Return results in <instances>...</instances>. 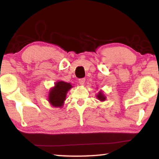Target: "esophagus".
<instances>
[{
  "mask_svg": "<svg viewBox=\"0 0 159 159\" xmlns=\"http://www.w3.org/2000/svg\"><path fill=\"white\" fill-rule=\"evenodd\" d=\"M79 83H80V85H83L85 84V79H79Z\"/></svg>",
  "mask_w": 159,
  "mask_h": 159,
  "instance_id": "1",
  "label": "esophagus"
}]
</instances>
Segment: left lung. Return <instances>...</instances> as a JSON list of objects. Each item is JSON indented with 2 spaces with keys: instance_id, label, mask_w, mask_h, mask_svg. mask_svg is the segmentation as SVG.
<instances>
[{
  "instance_id": "obj_1",
  "label": "left lung",
  "mask_w": 159,
  "mask_h": 159,
  "mask_svg": "<svg viewBox=\"0 0 159 159\" xmlns=\"http://www.w3.org/2000/svg\"><path fill=\"white\" fill-rule=\"evenodd\" d=\"M96 97H97V98H98V99H99V100L101 101V102L105 101L106 99H107L105 95H104L103 91H102V90L99 91V93L96 95Z\"/></svg>"
}]
</instances>
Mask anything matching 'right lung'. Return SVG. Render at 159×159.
Wrapping results in <instances>:
<instances>
[{
	"mask_svg": "<svg viewBox=\"0 0 159 159\" xmlns=\"http://www.w3.org/2000/svg\"><path fill=\"white\" fill-rule=\"evenodd\" d=\"M73 87L70 83L59 80L55 83V85L51 88L48 93V102L53 107L62 108L64 101L66 100V94Z\"/></svg>",
	"mask_w": 159,
	"mask_h": 159,
	"instance_id": "obj_1",
	"label": "right lung"
}]
</instances>
